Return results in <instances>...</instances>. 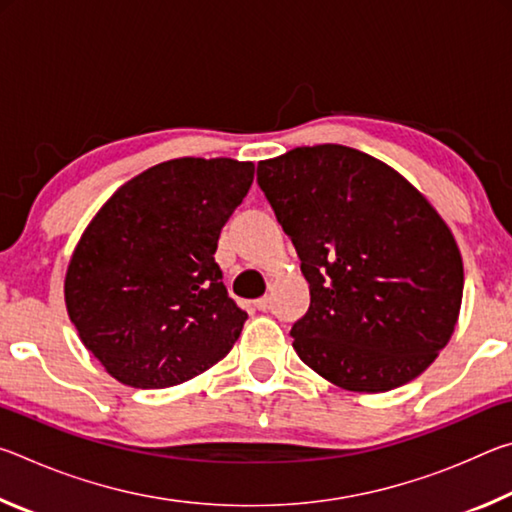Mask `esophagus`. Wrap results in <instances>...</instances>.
Segmentation results:
<instances>
[{
  "instance_id": "1",
  "label": "esophagus",
  "mask_w": 512,
  "mask_h": 512,
  "mask_svg": "<svg viewBox=\"0 0 512 512\" xmlns=\"http://www.w3.org/2000/svg\"><path fill=\"white\" fill-rule=\"evenodd\" d=\"M268 302H271V300H268V296L257 298V300H255V307H257L259 311H266V309H268Z\"/></svg>"
}]
</instances>
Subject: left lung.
Here are the masks:
<instances>
[{"mask_svg":"<svg viewBox=\"0 0 512 512\" xmlns=\"http://www.w3.org/2000/svg\"><path fill=\"white\" fill-rule=\"evenodd\" d=\"M257 183L309 282V309L291 327L298 357L354 393L422 375L452 339L463 300L461 250L427 198L341 144L262 160Z\"/></svg>","mask_w":512,"mask_h":512,"instance_id":"left-lung-1","label":"left lung"}]
</instances>
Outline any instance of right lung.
Instances as JSON below:
<instances>
[{"instance_id": "obj_1", "label": "right lung", "mask_w": 512, "mask_h": 512, "mask_svg": "<svg viewBox=\"0 0 512 512\" xmlns=\"http://www.w3.org/2000/svg\"><path fill=\"white\" fill-rule=\"evenodd\" d=\"M253 178V162L232 158L155 164L85 228L65 275L67 314L121 384H183L232 350L248 314L214 253Z\"/></svg>"}]
</instances>
